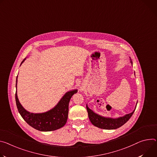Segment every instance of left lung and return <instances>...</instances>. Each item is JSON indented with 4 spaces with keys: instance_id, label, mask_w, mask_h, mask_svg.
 <instances>
[{
    "instance_id": "left-lung-1",
    "label": "left lung",
    "mask_w": 157,
    "mask_h": 157,
    "mask_svg": "<svg viewBox=\"0 0 157 157\" xmlns=\"http://www.w3.org/2000/svg\"><path fill=\"white\" fill-rule=\"evenodd\" d=\"M130 60L132 64L133 63L131 58H130ZM137 103H138V101L136 102L135 109L132 113L127 114V115H125L123 117H118L117 118L104 117L103 116L99 115L98 114L94 113L90 108H89L87 105H86V109L88 113L89 119L94 126L105 130H115L123 126L124 124H125L128 120H130V118L133 115V114L136 109Z\"/></svg>"
}]
</instances>
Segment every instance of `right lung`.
Instances as JSON below:
<instances>
[{
    "label": "right lung",
    "mask_w": 157,
    "mask_h": 157,
    "mask_svg": "<svg viewBox=\"0 0 157 157\" xmlns=\"http://www.w3.org/2000/svg\"><path fill=\"white\" fill-rule=\"evenodd\" d=\"M25 59L22 61L21 65ZM17 76L16 84V90ZM77 92L78 90L67 91L53 108L44 113H33L27 111L19 101L17 90L16 93V102L19 113L27 124L40 132H51L59 129L65 125L68 117L69 101L73 95Z\"/></svg>",
    "instance_id": "obj_1"
}]
</instances>
